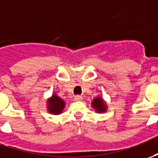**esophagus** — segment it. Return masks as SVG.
I'll return each instance as SVG.
<instances>
[{"mask_svg":"<svg viewBox=\"0 0 158 158\" xmlns=\"http://www.w3.org/2000/svg\"><path fill=\"white\" fill-rule=\"evenodd\" d=\"M83 99V97L80 96V95H76L74 97V100L75 101H81Z\"/></svg>","mask_w":158,"mask_h":158,"instance_id":"34e87169","label":"esophagus"}]
</instances>
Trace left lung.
Returning a JSON list of instances; mask_svg holds the SVG:
<instances>
[{
    "instance_id": "1",
    "label": "left lung",
    "mask_w": 158,
    "mask_h": 158,
    "mask_svg": "<svg viewBox=\"0 0 158 158\" xmlns=\"http://www.w3.org/2000/svg\"><path fill=\"white\" fill-rule=\"evenodd\" d=\"M92 106L95 109L96 112L102 113L106 112L107 110V106L106 103L104 101V99L101 97H96L92 102Z\"/></svg>"
}]
</instances>
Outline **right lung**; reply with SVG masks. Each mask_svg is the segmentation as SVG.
<instances>
[{"mask_svg":"<svg viewBox=\"0 0 158 158\" xmlns=\"http://www.w3.org/2000/svg\"><path fill=\"white\" fill-rule=\"evenodd\" d=\"M65 101L57 96L55 93H53L52 97L48 99V110L49 113L53 115H59L62 113V111L65 108Z\"/></svg>","mask_w":158,"mask_h":158,"instance_id":"obj_1","label":"right lung"}]
</instances>
